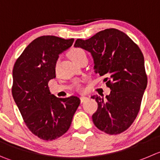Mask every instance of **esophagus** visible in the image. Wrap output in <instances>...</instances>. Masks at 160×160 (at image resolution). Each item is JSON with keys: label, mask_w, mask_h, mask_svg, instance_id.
Returning a JSON list of instances; mask_svg holds the SVG:
<instances>
[{"label": "esophagus", "mask_w": 160, "mask_h": 160, "mask_svg": "<svg viewBox=\"0 0 160 160\" xmlns=\"http://www.w3.org/2000/svg\"><path fill=\"white\" fill-rule=\"evenodd\" d=\"M86 100H88V97H80V100H81V103H82V102L86 101Z\"/></svg>", "instance_id": "1"}]
</instances>
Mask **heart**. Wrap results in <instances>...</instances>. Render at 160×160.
Instances as JSON below:
<instances>
[{"label":"heart","instance_id":"1","mask_svg":"<svg viewBox=\"0 0 160 160\" xmlns=\"http://www.w3.org/2000/svg\"><path fill=\"white\" fill-rule=\"evenodd\" d=\"M68 57L70 58V60H72V61L75 63H77V62H78L82 57L86 56V52H85L84 50L79 48H72V49H71L68 52ZM77 89L78 91H82V86L81 85H78V86H77Z\"/></svg>","mask_w":160,"mask_h":160}]
</instances>
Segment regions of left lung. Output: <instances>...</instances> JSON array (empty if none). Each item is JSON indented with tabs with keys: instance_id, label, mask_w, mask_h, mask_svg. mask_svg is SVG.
<instances>
[{
	"instance_id": "8db88e82",
	"label": "left lung",
	"mask_w": 160,
	"mask_h": 160,
	"mask_svg": "<svg viewBox=\"0 0 160 160\" xmlns=\"http://www.w3.org/2000/svg\"><path fill=\"white\" fill-rule=\"evenodd\" d=\"M74 46L90 52L96 72L105 76L106 86L111 89L105 100L92 97L98 104L92 116L94 125L108 134L122 133L138 116L147 86L142 52L130 37L115 28L98 32L87 40L77 39Z\"/></svg>"
}]
</instances>
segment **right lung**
Wrapping results in <instances>:
<instances>
[{"mask_svg": "<svg viewBox=\"0 0 160 160\" xmlns=\"http://www.w3.org/2000/svg\"><path fill=\"white\" fill-rule=\"evenodd\" d=\"M73 42V38L50 35L38 38L27 45L13 67V98L27 128L44 141L64 134L80 104L76 96L57 98L50 93L48 85L56 78L59 54Z\"/></svg>", "mask_w": 160, "mask_h": 160, "instance_id": "1", "label": "right lung"}]
</instances>
